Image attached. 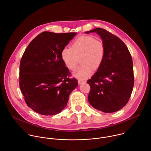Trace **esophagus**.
I'll list each match as a JSON object with an SVG mask.
<instances>
[{
  "label": "esophagus",
  "instance_id": "esophagus-1",
  "mask_svg": "<svg viewBox=\"0 0 151 151\" xmlns=\"http://www.w3.org/2000/svg\"><path fill=\"white\" fill-rule=\"evenodd\" d=\"M86 81H83V80H81V79H79L78 80V83L80 85V84H82L83 83H85Z\"/></svg>",
  "mask_w": 151,
  "mask_h": 151
}]
</instances>
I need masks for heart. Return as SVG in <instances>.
Listing matches in <instances>:
<instances>
[{
	"label": "heart",
	"mask_w": 151,
	"mask_h": 151,
	"mask_svg": "<svg viewBox=\"0 0 151 151\" xmlns=\"http://www.w3.org/2000/svg\"><path fill=\"white\" fill-rule=\"evenodd\" d=\"M106 54L103 43L95 37L83 36L75 39L71 48L64 47L61 51V58L66 66L74 70L78 63L81 65L75 71V77L85 79L90 76L93 70H98L102 65Z\"/></svg>",
	"instance_id": "heart-1"
}]
</instances>
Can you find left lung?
<instances>
[{
    "label": "left lung",
    "mask_w": 151,
    "mask_h": 151,
    "mask_svg": "<svg viewBox=\"0 0 151 151\" xmlns=\"http://www.w3.org/2000/svg\"><path fill=\"white\" fill-rule=\"evenodd\" d=\"M90 33L100 36L106 54L101 66L87 81L91 88L88 100L96 109L115 112L127 104L133 89L132 58L127 46L116 36L101 28L85 32Z\"/></svg>",
    "instance_id": "1"
}]
</instances>
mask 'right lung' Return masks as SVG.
Returning <instances> with one entry per match:
<instances>
[{
	"label": "right lung",
	"instance_id": "add662e5",
	"mask_svg": "<svg viewBox=\"0 0 151 151\" xmlns=\"http://www.w3.org/2000/svg\"><path fill=\"white\" fill-rule=\"evenodd\" d=\"M76 33L44 32L26 49L19 65V83L27 105L41 115L61 112L77 87L61 58V51Z\"/></svg>",
	"mask_w": 151,
	"mask_h": 151
}]
</instances>
